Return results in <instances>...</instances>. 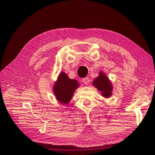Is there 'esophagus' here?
<instances>
[{
	"label": "esophagus",
	"instance_id": "34e87169",
	"mask_svg": "<svg viewBox=\"0 0 155 155\" xmlns=\"http://www.w3.org/2000/svg\"><path fill=\"white\" fill-rule=\"evenodd\" d=\"M83 83L85 84V85H88V83H89V81H90V79H89V78H87V77H85V78H83Z\"/></svg>",
	"mask_w": 155,
	"mask_h": 155
}]
</instances>
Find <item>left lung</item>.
<instances>
[{
  "label": "left lung",
  "instance_id": "obj_1",
  "mask_svg": "<svg viewBox=\"0 0 155 155\" xmlns=\"http://www.w3.org/2000/svg\"><path fill=\"white\" fill-rule=\"evenodd\" d=\"M98 76L93 80V85L100 91L101 96L104 98H109L113 94V87L111 81L103 72L99 71Z\"/></svg>",
  "mask_w": 155,
  "mask_h": 155
}]
</instances>
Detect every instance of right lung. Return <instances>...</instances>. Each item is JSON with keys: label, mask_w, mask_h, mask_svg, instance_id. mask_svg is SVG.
<instances>
[{"label": "right lung", "mask_w": 155, "mask_h": 155, "mask_svg": "<svg viewBox=\"0 0 155 155\" xmlns=\"http://www.w3.org/2000/svg\"><path fill=\"white\" fill-rule=\"evenodd\" d=\"M78 87L79 83L77 80L70 79L64 72H61L57 81L53 84L52 91L57 101L68 106L75 90Z\"/></svg>", "instance_id": "obj_1"}]
</instances>
